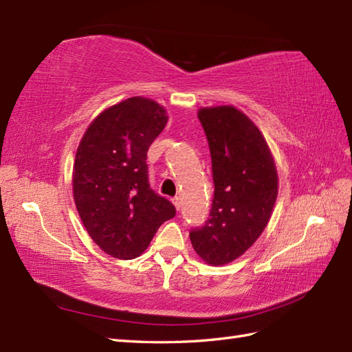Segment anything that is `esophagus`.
Here are the masks:
<instances>
[{
  "instance_id": "34e87169",
  "label": "esophagus",
  "mask_w": 352,
  "mask_h": 352,
  "mask_svg": "<svg viewBox=\"0 0 352 352\" xmlns=\"http://www.w3.org/2000/svg\"><path fill=\"white\" fill-rule=\"evenodd\" d=\"M172 203H174L177 210H180V207H182V198L180 197H175L174 199H172Z\"/></svg>"
}]
</instances>
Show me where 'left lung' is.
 I'll return each mask as SVG.
<instances>
[{
    "instance_id": "obj_1",
    "label": "left lung",
    "mask_w": 352,
    "mask_h": 352,
    "mask_svg": "<svg viewBox=\"0 0 352 352\" xmlns=\"http://www.w3.org/2000/svg\"><path fill=\"white\" fill-rule=\"evenodd\" d=\"M212 155L214 193L208 219L190 230L206 263L227 265L263 233L278 193V175L263 134L233 106L198 111Z\"/></svg>"
}]
</instances>
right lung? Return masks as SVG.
Instances as JSON below:
<instances>
[{
  "label": "right lung",
  "instance_id": "obj_1",
  "mask_svg": "<svg viewBox=\"0 0 352 352\" xmlns=\"http://www.w3.org/2000/svg\"><path fill=\"white\" fill-rule=\"evenodd\" d=\"M166 122L160 104L133 96L96 116L78 145L74 201L89 236L115 258L139 257L175 216L174 204L148 182V148Z\"/></svg>",
  "mask_w": 352,
  "mask_h": 352
}]
</instances>
